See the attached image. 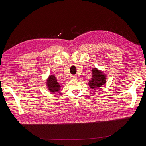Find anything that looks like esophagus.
Wrapping results in <instances>:
<instances>
[{"label":"esophagus","mask_w":146,"mask_h":146,"mask_svg":"<svg viewBox=\"0 0 146 146\" xmlns=\"http://www.w3.org/2000/svg\"><path fill=\"white\" fill-rule=\"evenodd\" d=\"M77 78H78V77L76 76H72L70 77L71 79H76Z\"/></svg>","instance_id":"1"}]
</instances>
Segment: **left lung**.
Returning a JSON list of instances; mask_svg holds the SVG:
<instances>
[{"label":"left lung","mask_w":146,"mask_h":146,"mask_svg":"<svg viewBox=\"0 0 146 146\" xmlns=\"http://www.w3.org/2000/svg\"><path fill=\"white\" fill-rule=\"evenodd\" d=\"M106 82V74L98 68H93L92 70V78L89 82V87L95 90L104 85Z\"/></svg>","instance_id":"8db88e82"}]
</instances>
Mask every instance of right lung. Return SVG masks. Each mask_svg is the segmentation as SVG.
<instances>
[{"label":"right lung","mask_w":146,"mask_h":146,"mask_svg":"<svg viewBox=\"0 0 146 146\" xmlns=\"http://www.w3.org/2000/svg\"><path fill=\"white\" fill-rule=\"evenodd\" d=\"M47 88L52 93H56L60 90L62 86L60 85L57 82V78L54 75H50L47 79Z\"/></svg>","instance_id":"add662e5"}]
</instances>
